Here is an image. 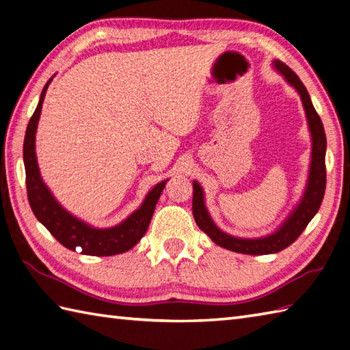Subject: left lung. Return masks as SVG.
<instances>
[{
    "label": "left lung",
    "instance_id": "left-lung-1",
    "mask_svg": "<svg viewBox=\"0 0 350 350\" xmlns=\"http://www.w3.org/2000/svg\"><path fill=\"white\" fill-rule=\"evenodd\" d=\"M273 69L286 79L288 85H292L298 92L302 100L304 111H306L307 124L311 137V161L308 168V179L306 189L301 200L293 207V211L288 213V217L281 222L278 228H275L272 233L262 237H237L232 236L215 224L209 211L204 202V191L197 180L192 182L194 187V198H192V213L200 230L211 237L218 245L230 251L241 252V254L250 256H263V254H275L280 252L288 245H292L299 234L306 230L308 222L314 218L319 207L322 204L326 187V168H325V154H326V135L321 117L316 113L313 102L310 99L306 85L296 73L281 63L280 60L272 62Z\"/></svg>",
    "mask_w": 350,
    "mask_h": 350
}]
</instances>
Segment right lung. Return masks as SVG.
I'll use <instances>...</instances> for the list:
<instances>
[{
  "mask_svg": "<svg viewBox=\"0 0 350 350\" xmlns=\"http://www.w3.org/2000/svg\"><path fill=\"white\" fill-rule=\"evenodd\" d=\"M54 78V77H52ZM52 78L43 87L39 103L34 114L27 126L24 139V165L27 176V192L31 211L42 224L49 230V233L60 242L63 247L81 252L85 256H116L129 251L141 241L147 232L148 224L153 217L156 203L165 188L167 180L159 182L147 192L144 202L137 211H133L120 224L98 228L87 224L83 219L73 217L57 202L49 188L44 185L36 156V132L42 113V105Z\"/></svg>",
  "mask_w": 350,
  "mask_h": 350,
  "instance_id": "add662e5",
  "label": "right lung"
}]
</instances>
